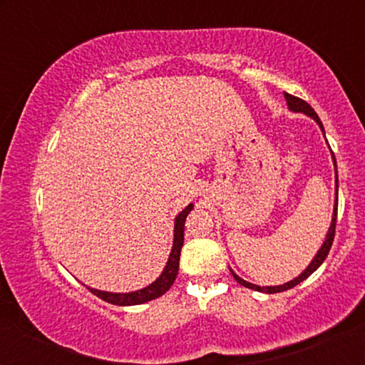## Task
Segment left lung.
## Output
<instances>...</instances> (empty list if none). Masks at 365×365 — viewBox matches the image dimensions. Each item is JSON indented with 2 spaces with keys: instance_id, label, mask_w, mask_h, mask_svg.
<instances>
[{
  "instance_id": "obj_1",
  "label": "left lung",
  "mask_w": 365,
  "mask_h": 365,
  "mask_svg": "<svg viewBox=\"0 0 365 365\" xmlns=\"http://www.w3.org/2000/svg\"><path fill=\"white\" fill-rule=\"evenodd\" d=\"M284 98H286L287 108L291 109L292 113H302V114H306V116L312 118L314 121H316V123L319 124V128H321V131H322L324 136H326V133H324V126H322L321 119H319L316 111H314V109H312L311 106H309V104H307L306 101H302L301 98L292 96V94H289V93H284ZM332 161H334V168H336V201H334L332 221H331V226H329V231H327V234H326V239H324L322 246L319 247V251H317L316 256L312 257L311 264H309V266H307L306 269H304V271H302L301 274H299L297 277H294L292 281H289V282L281 284V286H257V284H251V282L244 281L242 277H239L237 274L234 272L232 269H231V274L234 276V279H236V281H237L239 284H241V286L252 289V291L266 292V294H274V292L287 291V289H292L294 286H297L299 282H302L304 279H307L314 271H316V269H317L319 266H321V264H322L324 261H326L327 254H329V251H331V246H332V241H334V234H336V221H337V191H339L337 182H339V181H337V164H336V158H334V153H332Z\"/></svg>"
}]
</instances>
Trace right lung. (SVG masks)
I'll return each mask as SVG.
<instances>
[{
	"mask_svg": "<svg viewBox=\"0 0 365 365\" xmlns=\"http://www.w3.org/2000/svg\"><path fill=\"white\" fill-rule=\"evenodd\" d=\"M194 204H187L181 212L178 214L174 219V239H173V249L169 254L166 266H164L161 276L156 281L149 284V286L138 289L133 292H108V291H99V289L88 287L94 296H98L103 301L114 306H138V304H144L153 301V299L161 297L163 294L169 291V287L173 286V282L176 281L178 271H179V256H181V247L184 242V222H186L187 214L192 211Z\"/></svg>",
	"mask_w": 365,
	"mask_h": 365,
	"instance_id": "right-lung-1",
	"label": "right lung"
}]
</instances>
